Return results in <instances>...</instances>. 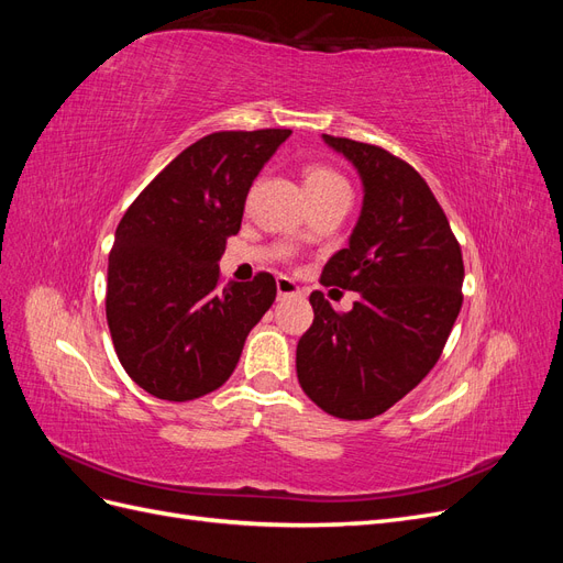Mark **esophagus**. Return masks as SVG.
I'll return each mask as SVG.
<instances>
[{"label":"esophagus","mask_w":563,"mask_h":563,"mask_svg":"<svg viewBox=\"0 0 563 563\" xmlns=\"http://www.w3.org/2000/svg\"><path fill=\"white\" fill-rule=\"evenodd\" d=\"M277 294H279V298H284V296H298L300 294V286L291 279V277H277Z\"/></svg>","instance_id":"obj_1"}]
</instances>
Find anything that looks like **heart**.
Masks as SVG:
<instances>
[{
  "mask_svg": "<svg viewBox=\"0 0 563 563\" xmlns=\"http://www.w3.org/2000/svg\"><path fill=\"white\" fill-rule=\"evenodd\" d=\"M302 187H305V192H308V197L314 199V197L329 195L335 190H347V183L338 172H333L331 166L305 164L302 166Z\"/></svg>",
  "mask_w": 563,
  "mask_h": 563,
  "instance_id": "1",
  "label": "heart"
}]
</instances>
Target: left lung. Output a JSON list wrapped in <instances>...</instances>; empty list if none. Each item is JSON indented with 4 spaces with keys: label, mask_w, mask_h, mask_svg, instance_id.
<instances>
[{
    "label": "left lung",
    "mask_w": 563,
    "mask_h": 563,
    "mask_svg": "<svg viewBox=\"0 0 563 563\" xmlns=\"http://www.w3.org/2000/svg\"><path fill=\"white\" fill-rule=\"evenodd\" d=\"M356 166L364 207L350 246L323 265L319 284L356 291L338 312L312 291V327L296 350L300 387L345 420L385 413L437 364L463 305V251L430 185L391 152L323 133ZM335 291V288H333Z\"/></svg>",
    "instance_id": "8db88e82"
}]
</instances>
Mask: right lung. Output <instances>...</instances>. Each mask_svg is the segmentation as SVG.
Masks as SVG:
<instances>
[{"mask_svg": "<svg viewBox=\"0 0 563 563\" xmlns=\"http://www.w3.org/2000/svg\"><path fill=\"white\" fill-rule=\"evenodd\" d=\"M291 129L203 135L150 180L119 220L106 314L129 378L152 397L190 401L223 385L246 335L275 302L258 272L223 284L218 261L240 232L253 178Z\"/></svg>", "mask_w": 563, "mask_h": 563, "instance_id": "right-lung-1", "label": "right lung"}]
</instances>
